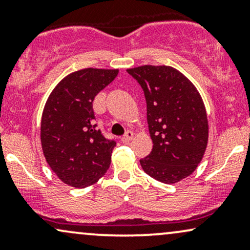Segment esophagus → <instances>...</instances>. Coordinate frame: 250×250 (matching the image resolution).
Returning <instances> with one entry per match:
<instances>
[{"label":"esophagus","mask_w":250,"mask_h":250,"mask_svg":"<svg viewBox=\"0 0 250 250\" xmlns=\"http://www.w3.org/2000/svg\"><path fill=\"white\" fill-rule=\"evenodd\" d=\"M133 137H134V133H133V131H131V130L125 131V134L122 136V142L127 143V142H129V141H131V140H133Z\"/></svg>","instance_id":"esophagus-1"}]
</instances>
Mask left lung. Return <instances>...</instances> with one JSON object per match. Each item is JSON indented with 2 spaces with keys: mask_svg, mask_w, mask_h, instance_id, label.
Masks as SVG:
<instances>
[{
  "mask_svg": "<svg viewBox=\"0 0 250 250\" xmlns=\"http://www.w3.org/2000/svg\"><path fill=\"white\" fill-rule=\"evenodd\" d=\"M140 83L147 102L153 149L140 160L145 173L160 182L176 183L196 169L208 143L205 103L189 80L169 65L127 69Z\"/></svg>",
  "mask_w": 250,
  "mask_h": 250,
  "instance_id": "1",
  "label": "left lung"
}]
</instances>
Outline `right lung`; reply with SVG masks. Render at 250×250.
I'll use <instances>...</instances> for the list:
<instances>
[{"label": "right lung", "instance_id": "1", "mask_svg": "<svg viewBox=\"0 0 250 250\" xmlns=\"http://www.w3.org/2000/svg\"><path fill=\"white\" fill-rule=\"evenodd\" d=\"M119 69L85 68L74 71L51 91L41 120L43 155L65 185L84 188L108 170L116 146L94 125L93 101Z\"/></svg>", "mask_w": 250, "mask_h": 250}]
</instances>
